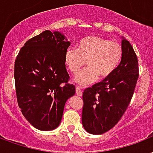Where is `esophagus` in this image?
Here are the masks:
<instances>
[{
	"label": "esophagus",
	"mask_w": 153,
	"mask_h": 153,
	"mask_svg": "<svg viewBox=\"0 0 153 153\" xmlns=\"http://www.w3.org/2000/svg\"><path fill=\"white\" fill-rule=\"evenodd\" d=\"M75 90H76L77 95H78V96H79V97H81V96L82 95V91H81V88H80L79 87L76 86V88H75Z\"/></svg>",
	"instance_id": "obj_1"
}]
</instances>
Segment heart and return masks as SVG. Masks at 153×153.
Instances as JSON below:
<instances>
[{
    "label": "heart",
    "instance_id": "b5f03b06",
    "mask_svg": "<svg viewBox=\"0 0 153 153\" xmlns=\"http://www.w3.org/2000/svg\"><path fill=\"white\" fill-rule=\"evenodd\" d=\"M123 56L122 45L100 36H90L80 39L78 48L70 47L65 53L68 71L77 74L86 64L88 68L77 75L75 81L88 85L98 79H108L116 71Z\"/></svg>",
    "mask_w": 153,
    "mask_h": 153
}]
</instances>
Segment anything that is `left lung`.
Returning a JSON list of instances; mask_svg holds the SVG:
<instances>
[{
	"instance_id": "8db88e82",
	"label": "left lung",
	"mask_w": 153,
	"mask_h": 153,
	"mask_svg": "<svg viewBox=\"0 0 153 153\" xmlns=\"http://www.w3.org/2000/svg\"><path fill=\"white\" fill-rule=\"evenodd\" d=\"M123 56L111 76L82 93V123L88 133L100 134L116 125L125 114L139 78V63L130 42L122 41Z\"/></svg>"
}]
</instances>
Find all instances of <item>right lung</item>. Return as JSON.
I'll list each match as a JSON object with an SVG mask.
<instances>
[{
	"label": "right lung",
	"mask_w": 153,
	"mask_h": 153,
	"mask_svg": "<svg viewBox=\"0 0 153 153\" xmlns=\"http://www.w3.org/2000/svg\"><path fill=\"white\" fill-rule=\"evenodd\" d=\"M58 31L45 30L25 43L14 62L18 105L28 122L40 131L61 123L64 106L75 93L69 83L65 53L71 42Z\"/></svg>",
	"instance_id": "obj_1"
}]
</instances>
